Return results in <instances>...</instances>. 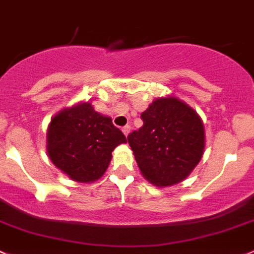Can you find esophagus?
I'll return each mask as SVG.
<instances>
[{
    "instance_id": "esophagus-1",
    "label": "esophagus",
    "mask_w": 254,
    "mask_h": 254,
    "mask_svg": "<svg viewBox=\"0 0 254 254\" xmlns=\"http://www.w3.org/2000/svg\"><path fill=\"white\" fill-rule=\"evenodd\" d=\"M122 132H124V134L126 135V137H127V135H128V133L130 132V126H128V125H127V126L122 127Z\"/></svg>"
}]
</instances>
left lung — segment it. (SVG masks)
Here are the masks:
<instances>
[{
	"label": "left lung",
	"mask_w": 254,
	"mask_h": 254,
	"mask_svg": "<svg viewBox=\"0 0 254 254\" xmlns=\"http://www.w3.org/2000/svg\"><path fill=\"white\" fill-rule=\"evenodd\" d=\"M142 120L143 127L127 137L140 172L158 187L179 184L203 155L204 127L199 116L171 96L153 101Z\"/></svg>",
	"instance_id": "obj_1"
}]
</instances>
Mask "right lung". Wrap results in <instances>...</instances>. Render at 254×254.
Here are the masks:
<instances>
[{
	"label": "right lung",
	"mask_w": 254,
	"mask_h": 254,
	"mask_svg": "<svg viewBox=\"0 0 254 254\" xmlns=\"http://www.w3.org/2000/svg\"><path fill=\"white\" fill-rule=\"evenodd\" d=\"M126 142L111 119L98 114L89 103L60 112L48 130L50 159L78 182H91L103 176L114 149Z\"/></svg>",
	"instance_id": "obj_1"
}]
</instances>
